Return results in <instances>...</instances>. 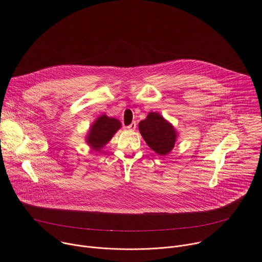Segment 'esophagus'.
Returning a JSON list of instances; mask_svg holds the SVG:
<instances>
[{"label":"esophagus","mask_w":262,"mask_h":262,"mask_svg":"<svg viewBox=\"0 0 262 262\" xmlns=\"http://www.w3.org/2000/svg\"><path fill=\"white\" fill-rule=\"evenodd\" d=\"M136 127H137V123H136V122H132L129 125L126 126V128H127L128 130H135Z\"/></svg>","instance_id":"obj_1"}]
</instances>
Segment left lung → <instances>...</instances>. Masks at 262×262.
<instances>
[{
    "label": "left lung",
    "instance_id": "1",
    "mask_svg": "<svg viewBox=\"0 0 262 262\" xmlns=\"http://www.w3.org/2000/svg\"><path fill=\"white\" fill-rule=\"evenodd\" d=\"M139 129L147 145L158 155H167L176 145L177 129L158 112H150L140 121Z\"/></svg>",
    "mask_w": 262,
    "mask_h": 262
}]
</instances>
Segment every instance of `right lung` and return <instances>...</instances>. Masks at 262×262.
Instances as JSON below:
<instances>
[{
	"mask_svg": "<svg viewBox=\"0 0 262 262\" xmlns=\"http://www.w3.org/2000/svg\"><path fill=\"white\" fill-rule=\"evenodd\" d=\"M121 127V122L106 114L99 116L91 125L85 143L95 151L101 150L112 139L115 133Z\"/></svg>",
	"mask_w": 262,
	"mask_h": 262,
	"instance_id": "right-lung-1",
	"label": "right lung"
}]
</instances>
